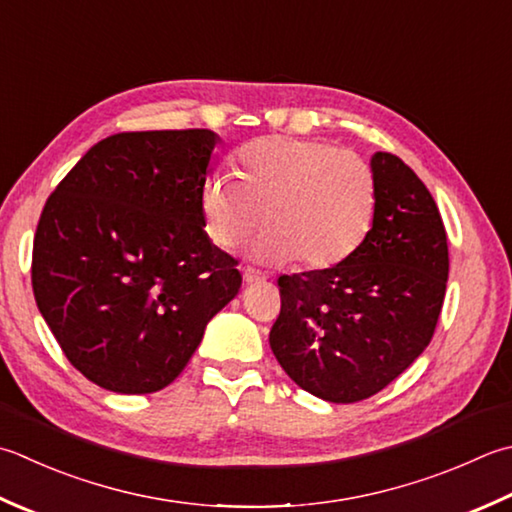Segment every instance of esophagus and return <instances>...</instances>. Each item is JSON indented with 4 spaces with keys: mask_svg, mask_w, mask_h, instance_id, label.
Here are the masks:
<instances>
[{
    "mask_svg": "<svg viewBox=\"0 0 512 512\" xmlns=\"http://www.w3.org/2000/svg\"><path fill=\"white\" fill-rule=\"evenodd\" d=\"M244 282H246L248 286L262 284V282H264V275L257 273V270H253V268H244Z\"/></svg>",
    "mask_w": 512,
    "mask_h": 512,
    "instance_id": "esophagus-1",
    "label": "esophagus"
}]
</instances>
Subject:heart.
<instances>
[{
	"label": "heart",
	"mask_w": 512,
	"mask_h": 512,
	"mask_svg": "<svg viewBox=\"0 0 512 512\" xmlns=\"http://www.w3.org/2000/svg\"><path fill=\"white\" fill-rule=\"evenodd\" d=\"M235 175L206 179V233L217 246L235 248L264 222L268 233L253 248L264 264L297 259L306 270L333 268L373 226V168L324 139L259 137L237 150Z\"/></svg>",
	"instance_id": "b5f03b06"
}]
</instances>
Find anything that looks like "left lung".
<instances>
[{"instance_id":"1","label":"left lung","mask_w":512,"mask_h":512,"mask_svg":"<svg viewBox=\"0 0 512 512\" xmlns=\"http://www.w3.org/2000/svg\"><path fill=\"white\" fill-rule=\"evenodd\" d=\"M375 219L344 262L279 277L270 348L293 382L333 404L386 388L424 353L442 313L448 242L442 215L402 159L375 153Z\"/></svg>"}]
</instances>
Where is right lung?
Masks as SVG:
<instances>
[{
    "instance_id": "add662e5",
    "label": "right lung",
    "mask_w": 512,
    "mask_h": 512,
    "mask_svg": "<svg viewBox=\"0 0 512 512\" xmlns=\"http://www.w3.org/2000/svg\"><path fill=\"white\" fill-rule=\"evenodd\" d=\"M213 130L110 135L39 217L33 293L68 362L113 393L168 386L242 286L204 230Z\"/></svg>"
}]
</instances>
